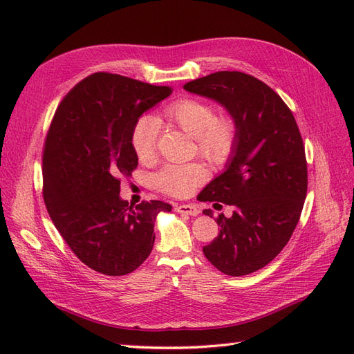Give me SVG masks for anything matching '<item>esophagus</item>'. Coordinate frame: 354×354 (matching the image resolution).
Segmentation results:
<instances>
[{"mask_svg": "<svg viewBox=\"0 0 354 354\" xmlns=\"http://www.w3.org/2000/svg\"><path fill=\"white\" fill-rule=\"evenodd\" d=\"M176 211L180 214H185V216H192V217H196L199 214V209L195 205H178L176 208Z\"/></svg>", "mask_w": 354, "mask_h": 354, "instance_id": "34e87169", "label": "esophagus"}]
</instances>
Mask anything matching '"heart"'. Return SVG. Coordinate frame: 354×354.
Returning a JSON list of instances; mask_svg holds the SVG:
<instances>
[{
  "instance_id": "heart-1",
  "label": "heart",
  "mask_w": 354,
  "mask_h": 354,
  "mask_svg": "<svg viewBox=\"0 0 354 354\" xmlns=\"http://www.w3.org/2000/svg\"><path fill=\"white\" fill-rule=\"evenodd\" d=\"M160 116L194 137L199 153L209 162H223L230 155L236 140V124L230 116H216L211 104L195 99H183L168 104ZM156 134L158 124L152 118H142L134 125L131 145L142 162L153 159ZM203 178L205 169L199 164H168L156 174L155 185L164 194L186 198L202 183Z\"/></svg>"
}]
</instances>
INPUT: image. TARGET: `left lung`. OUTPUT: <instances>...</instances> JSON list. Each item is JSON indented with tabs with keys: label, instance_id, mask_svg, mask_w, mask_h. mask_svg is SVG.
<instances>
[{
	"label": "left lung",
	"instance_id": "obj_1",
	"mask_svg": "<svg viewBox=\"0 0 354 354\" xmlns=\"http://www.w3.org/2000/svg\"><path fill=\"white\" fill-rule=\"evenodd\" d=\"M185 90L217 102L236 124L224 171L198 196L234 208L232 217L220 214L218 236L203 254L224 274L254 273L283 250L301 216L307 164L295 118L269 85L243 72L211 73Z\"/></svg>",
	"mask_w": 354,
	"mask_h": 354
}]
</instances>
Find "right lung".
<instances>
[{"instance_id":"1","label":"right lung","mask_w":354,"mask_h":354,"mask_svg":"<svg viewBox=\"0 0 354 354\" xmlns=\"http://www.w3.org/2000/svg\"><path fill=\"white\" fill-rule=\"evenodd\" d=\"M169 94L99 72L75 85L53 118L42 155L44 202L69 248L95 272H134L153 248L158 214L173 209L162 201L133 207L120 195V177L138 164L134 125Z\"/></svg>"}]
</instances>
